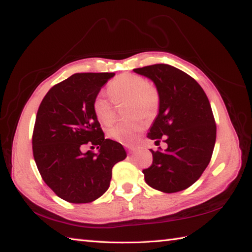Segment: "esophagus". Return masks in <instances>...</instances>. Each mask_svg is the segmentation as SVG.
<instances>
[{"instance_id":"obj_1","label":"esophagus","mask_w":252,"mask_h":252,"mask_svg":"<svg viewBox=\"0 0 252 252\" xmlns=\"http://www.w3.org/2000/svg\"><path fill=\"white\" fill-rule=\"evenodd\" d=\"M135 151H136V148H135V147H127V153H129V154L134 153Z\"/></svg>"}]
</instances>
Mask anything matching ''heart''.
<instances>
[{"mask_svg":"<svg viewBox=\"0 0 252 252\" xmlns=\"http://www.w3.org/2000/svg\"><path fill=\"white\" fill-rule=\"evenodd\" d=\"M107 94L116 105L127 101L126 114L133 119L112 126L108 136L123 145H134L145 129L142 118L151 120L157 115L160 105V94L153 83L134 73H122L112 80L107 88ZM93 111L97 120L109 126L117 119V112L110 100L98 95L93 101Z\"/></svg>","mask_w":252,"mask_h":252,"instance_id":"obj_1","label":"heart"}]
</instances>
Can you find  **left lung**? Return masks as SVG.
<instances>
[{"instance_id": "obj_1", "label": "left lung", "mask_w": 252, "mask_h": 252, "mask_svg": "<svg viewBox=\"0 0 252 252\" xmlns=\"http://www.w3.org/2000/svg\"><path fill=\"white\" fill-rule=\"evenodd\" d=\"M152 79L160 94L159 114L147 137L164 152L153 154V163L144 169V179L153 189L176 192L189 189L210 162L217 126L209 99L198 82L184 71L165 63L134 69Z\"/></svg>"}]
</instances>
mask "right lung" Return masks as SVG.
<instances>
[{
    "label": "right lung",
    "instance_id": "right-lung-1",
    "mask_svg": "<svg viewBox=\"0 0 252 252\" xmlns=\"http://www.w3.org/2000/svg\"><path fill=\"white\" fill-rule=\"evenodd\" d=\"M114 72H82L55 84L42 99L32 134L37 170L55 194L72 203L94 201L108 189L112 167L126 159L120 143L105 138L93 101ZM96 146L98 154L83 152Z\"/></svg>",
    "mask_w": 252,
    "mask_h": 252
}]
</instances>
